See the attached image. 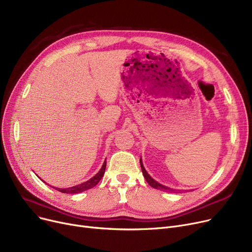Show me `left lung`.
<instances>
[{
    "label": "left lung",
    "instance_id": "1",
    "mask_svg": "<svg viewBox=\"0 0 252 252\" xmlns=\"http://www.w3.org/2000/svg\"><path fill=\"white\" fill-rule=\"evenodd\" d=\"M140 164H141V168H142V173H143V175H144V178L146 179L147 183L150 185V186H151L152 188L163 190V191H166V192H167V191H168V192H175V193H181V192H182V190H174V189H170V188H168V187L163 186V185H161V184H159V183H157L155 180H153V179L148 175L146 169L144 168L143 163H142V159H140Z\"/></svg>",
    "mask_w": 252,
    "mask_h": 252
}]
</instances>
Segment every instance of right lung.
<instances>
[{
  "mask_svg": "<svg viewBox=\"0 0 252 252\" xmlns=\"http://www.w3.org/2000/svg\"><path fill=\"white\" fill-rule=\"evenodd\" d=\"M105 168H106V160L104 161L101 169L98 171V174L96 176L93 177L92 179H90L89 181L83 183V184H79V185H76V186H73V187H70V188H56V187H53L54 189H56L57 191L59 192H62V193H67V194H76V193H81V192H84L86 190H89L93 187H95L96 185L100 182V180L102 179L104 173H105Z\"/></svg>",
  "mask_w": 252,
  "mask_h": 252,
  "instance_id": "add662e5",
  "label": "right lung"
}]
</instances>
